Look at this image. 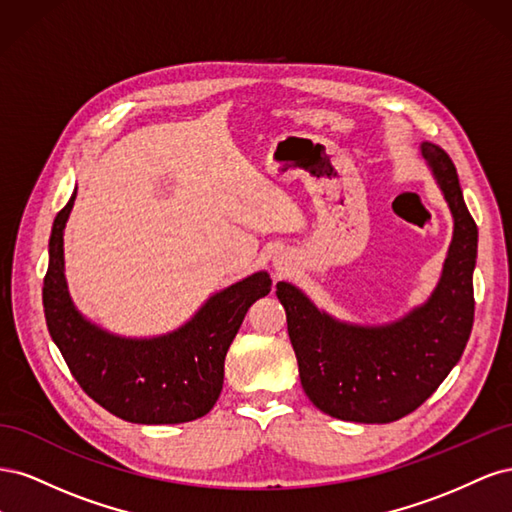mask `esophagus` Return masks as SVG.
<instances>
[{
    "label": "esophagus",
    "instance_id": "obj_1",
    "mask_svg": "<svg viewBox=\"0 0 512 512\" xmlns=\"http://www.w3.org/2000/svg\"><path fill=\"white\" fill-rule=\"evenodd\" d=\"M273 267H275V271H280V273H284V271H288V262L284 260V258H273Z\"/></svg>",
    "mask_w": 512,
    "mask_h": 512
}]
</instances>
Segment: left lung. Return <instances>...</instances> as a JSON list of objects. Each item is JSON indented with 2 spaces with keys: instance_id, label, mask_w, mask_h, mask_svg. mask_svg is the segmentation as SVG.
<instances>
[{
  "instance_id": "obj_1",
  "label": "left lung",
  "mask_w": 512,
  "mask_h": 512,
  "mask_svg": "<svg viewBox=\"0 0 512 512\" xmlns=\"http://www.w3.org/2000/svg\"><path fill=\"white\" fill-rule=\"evenodd\" d=\"M421 153L453 213L442 275L423 305L395 322L354 324L318 309L294 284L277 282L303 391L342 421L393 423L414 412L451 374L472 333L478 228L448 153L427 141Z\"/></svg>"
}]
</instances>
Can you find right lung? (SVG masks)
<instances>
[{"label":"right lung","instance_id":"right-lung-1","mask_svg":"<svg viewBox=\"0 0 512 512\" xmlns=\"http://www.w3.org/2000/svg\"><path fill=\"white\" fill-rule=\"evenodd\" d=\"M76 190L57 213L42 303L46 327L81 389L104 410L138 425H177L205 416L224 384V359L247 309L271 292L267 271L215 292L179 329L123 337L76 309L64 265V228Z\"/></svg>","mask_w":512,"mask_h":512}]
</instances>
